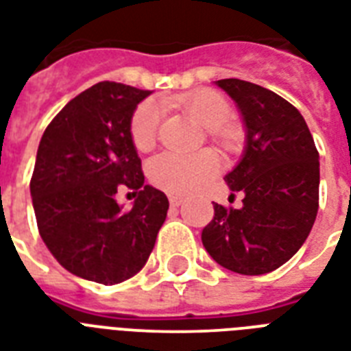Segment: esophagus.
<instances>
[{
	"label": "esophagus",
	"mask_w": 351,
	"mask_h": 351,
	"mask_svg": "<svg viewBox=\"0 0 351 351\" xmlns=\"http://www.w3.org/2000/svg\"><path fill=\"white\" fill-rule=\"evenodd\" d=\"M182 202H184V198H182V197H178V195H169V204L173 206V208L180 206Z\"/></svg>",
	"instance_id": "1"
}]
</instances>
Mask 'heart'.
<instances>
[{
  "label": "heart",
  "instance_id": "heart-1",
  "mask_svg": "<svg viewBox=\"0 0 351 351\" xmlns=\"http://www.w3.org/2000/svg\"><path fill=\"white\" fill-rule=\"evenodd\" d=\"M165 106H176L208 131L209 138L222 147L230 149L239 142V132L228 123L231 107L224 96L215 90H197L191 95L169 96ZM162 106L145 100L136 107L131 118V140L138 151L153 149L158 136ZM217 175V160L208 153L176 154L162 153L149 164V178L154 186L169 193H189L204 186Z\"/></svg>",
  "mask_w": 351,
  "mask_h": 351
}]
</instances>
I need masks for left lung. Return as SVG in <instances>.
I'll list each match as a JSON object with an SVG mask.
<instances>
[{
  "label": "left lung",
  "mask_w": 351,
  "mask_h": 351,
  "mask_svg": "<svg viewBox=\"0 0 351 351\" xmlns=\"http://www.w3.org/2000/svg\"><path fill=\"white\" fill-rule=\"evenodd\" d=\"M237 104L244 154L226 184L242 208L215 204L202 244L215 262L240 275H264L288 262L308 239L319 209V153L304 118L273 90L244 80L215 82Z\"/></svg>",
  "instance_id": "obj_1"
}]
</instances>
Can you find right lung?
<instances>
[{"label":"right lung","instance_id":"obj_1","mask_svg":"<svg viewBox=\"0 0 351 351\" xmlns=\"http://www.w3.org/2000/svg\"><path fill=\"white\" fill-rule=\"evenodd\" d=\"M151 90L100 82L69 101L47 125L30 197L41 239L67 271L93 282H123L147 262L169 200L143 184L131 140L134 109ZM120 189L137 198L129 212Z\"/></svg>","mask_w":351,"mask_h":351}]
</instances>
